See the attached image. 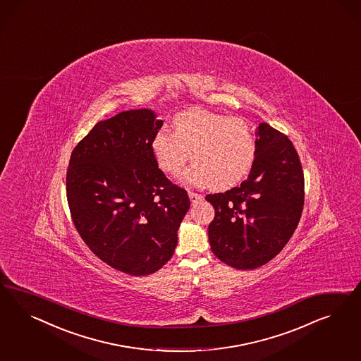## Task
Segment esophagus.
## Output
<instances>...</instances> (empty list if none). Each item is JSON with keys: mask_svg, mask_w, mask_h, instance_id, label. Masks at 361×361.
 Segmentation results:
<instances>
[{"mask_svg": "<svg viewBox=\"0 0 361 361\" xmlns=\"http://www.w3.org/2000/svg\"><path fill=\"white\" fill-rule=\"evenodd\" d=\"M189 198H190V201H192V204H195L197 201H201L204 196L202 195H200V193H195V192H189Z\"/></svg>", "mask_w": 361, "mask_h": 361, "instance_id": "1", "label": "esophagus"}]
</instances>
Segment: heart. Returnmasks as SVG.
<instances>
[{"instance_id": "1", "label": "heart", "mask_w": 361, "mask_h": 361, "mask_svg": "<svg viewBox=\"0 0 361 361\" xmlns=\"http://www.w3.org/2000/svg\"><path fill=\"white\" fill-rule=\"evenodd\" d=\"M172 124L173 132L163 128L151 139L153 159L166 175H178L189 156L193 164L183 180L190 185L226 189L252 171L258 145L246 121L196 107L176 114Z\"/></svg>"}]
</instances>
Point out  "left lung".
Segmentation results:
<instances>
[{"label": "left lung", "instance_id": "left-lung-1", "mask_svg": "<svg viewBox=\"0 0 361 361\" xmlns=\"http://www.w3.org/2000/svg\"><path fill=\"white\" fill-rule=\"evenodd\" d=\"M249 177L225 193L205 197L214 208L208 229L212 252L238 270L271 261L294 234L305 204L298 152L282 132L261 123Z\"/></svg>", "mask_w": 361, "mask_h": 361}]
</instances>
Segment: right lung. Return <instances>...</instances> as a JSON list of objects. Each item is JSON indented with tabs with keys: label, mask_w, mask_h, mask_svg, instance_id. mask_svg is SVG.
I'll return each mask as SVG.
<instances>
[{
	"label": "right lung",
	"mask_w": 361,
	"mask_h": 361,
	"mask_svg": "<svg viewBox=\"0 0 361 361\" xmlns=\"http://www.w3.org/2000/svg\"><path fill=\"white\" fill-rule=\"evenodd\" d=\"M163 121L152 109L99 121L71 153L66 193L79 235L99 259L121 273L160 270L177 246L190 207L185 189L157 166L151 139Z\"/></svg>",
	"instance_id": "right-lung-1"
}]
</instances>
